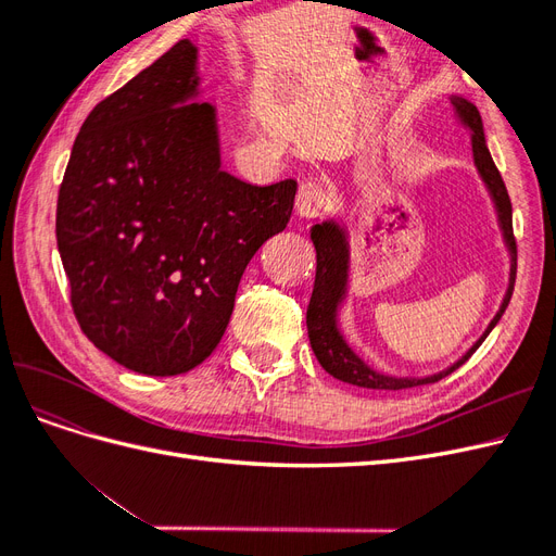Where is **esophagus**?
Wrapping results in <instances>:
<instances>
[{"label": "esophagus", "mask_w": 556, "mask_h": 556, "mask_svg": "<svg viewBox=\"0 0 556 556\" xmlns=\"http://www.w3.org/2000/svg\"><path fill=\"white\" fill-rule=\"evenodd\" d=\"M329 206V194L323 188V185L315 180L301 182L299 194H296V213L301 217H317L319 213H325Z\"/></svg>", "instance_id": "34e87169"}]
</instances>
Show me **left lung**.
<instances>
[{"mask_svg": "<svg viewBox=\"0 0 556 556\" xmlns=\"http://www.w3.org/2000/svg\"><path fill=\"white\" fill-rule=\"evenodd\" d=\"M450 106L454 117H457L459 125L470 131V150H473V164L478 169L480 180L484 182L486 192L496 211V223L501 229L503 243L510 255V271H508V290L501 299V306L492 323L486 325L480 339L470 345L464 355L450 364L447 368L439 374L413 378V376H390L376 371L374 366H368L352 345L348 343L345 333L341 329V311L350 294V274H352V248H350V231L339 217H327V220L317 223L311 227V241L317 252V271H315V285L311 294V304L306 311V327H308V339L311 348L315 352L317 362L323 364L325 371L333 378L343 382L366 387V390H406V387H417L435 382L445 376H450L457 368L473 355V352L482 345V341L490 336V331L496 327L503 311L508 308V301L513 296L515 288V274H517V245L513 237V206L510 197L506 190V182H503L496 164L490 155V148L484 141V129H482V117L478 109L468 102V99L459 94H450Z\"/></svg>", "mask_w": 556, "mask_h": 556, "instance_id": "1", "label": "left lung"}]
</instances>
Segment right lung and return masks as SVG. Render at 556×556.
I'll use <instances>...</instances> for the list:
<instances>
[{"mask_svg": "<svg viewBox=\"0 0 556 556\" xmlns=\"http://www.w3.org/2000/svg\"><path fill=\"white\" fill-rule=\"evenodd\" d=\"M190 39L83 123L58 197V250L80 329L113 362L178 376L220 343L252 255L290 223L296 180L223 169Z\"/></svg>", "mask_w": 556, "mask_h": 556, "instance_id": "add662e5", "label": "right lung"}]
</instances>
